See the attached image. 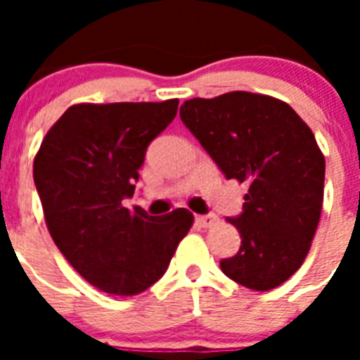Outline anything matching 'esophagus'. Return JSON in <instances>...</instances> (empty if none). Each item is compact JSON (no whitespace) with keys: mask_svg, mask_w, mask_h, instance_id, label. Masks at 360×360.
<instances>
[{"mask_svg":"<svg viewBox=\"0 0 360 360\" xmlns=\"http://www.w3.org/2000/svg\"><path fill=\"white\" fill-rule=\"evenodd\" d=\"M196 222L202 228H211L219 222V219H217V214H200V217H196Z\"/></svg>","mask_w":360,"mask_h":360,"instance_id":"1","label":"esophagus"}]
</instances>
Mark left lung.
<instances>
[{"label":"left lung","instance_id":"1","mask_svg":"<svg viewBox=\"0 0 360 360\" xmlns=\"http://www.w3.org/2000/svg\"><path fill=\"white\" fill-rule=\"evenodd\" d=\"M181 121L226 179L248 183L236 256L220 262L233 282L267 291L307 257L323 205L325 157L304 121L284 101L250 91L191 98Z\"/></svg>","mask_w":360,"mask_h":360}]
</instances>
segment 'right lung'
Listing matches in <instances>:
<instances>
[{"mask_svg": "<svg viewBox=\"0 0 360 360\" xmlns=\"http://www.w3.org/2000/svg\"><path fill=\"white\" fill-rule=\"evenodd\" d=\"M162 103H82L48 130L33 179L53 243L97 290L138 295L157 282L192 228L188 209L149 217L129 209L146 149L177 114Z\"/></svg>", "mask_w": 360, "mask_h": 360, "instance_id": "obj_1", "label": "right lung"}]
</instances>
